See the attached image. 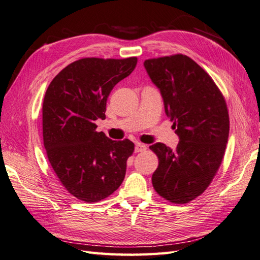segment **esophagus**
Instances as JSON below:
<instances>
[{
	"mask_svg": "<svg viewBox=\"0 0 260 260\" xmlns=\"http://www.w3.org/2000/svg\"><path fill=\"white\" fill-rule=\"evenodd\" d=\"M146 148H147V146H146L145 144H142V143H137V144H136L135 151H136V153H141V152H144V151H146Z\"/></svg>",
	"mask_w": 260,
	"mask_h": 260,
	"instance_id": "obj_1",
	"label": "esophagus"
}]
</instances>
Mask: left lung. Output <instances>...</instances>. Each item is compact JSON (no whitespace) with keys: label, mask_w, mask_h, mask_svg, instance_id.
Listing matches in <instances>:
<instances>
[{"label":"left lung","mask_w":260,"mask_h":260,"mask_svg":"<svg viewBox=\"0 0 260 260\" xmlns=\"http://www.w3.org/2000/svg\"><path fill=\"white\" fill-rule=\"evenodd\" d=\"M144 67L180 139L175 149L162 143L149 146L158 157L152 183L165 200L186 204L206 190L223 159L230 129L225 100L186 55L146 59Z\"/></svg>","instance_id":"left-lung-1"}]
</instances>
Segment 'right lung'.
Returning <instances> with one entry per match:
<instances>
[{
  "label": "right lung",
  "mask_w": 260,
  "mask_h": 260,
  "mask_svg": "<svg viewBox=\"0 0 260 260\" xmlns=\"http://www.w3.org/2000/svg\"><path fill=\"white\" fill-rule=\"evenodd\" d=\"M137 62V57L81 58L55 76L45 92L42 125L46 155L60 183L78 200H104L124 179L135 144L128 139H108L96 131L95 120L105 119L109 93L135 70Z\"/></svg>",
  "instance_id": "1"
}]
</instances>
